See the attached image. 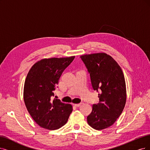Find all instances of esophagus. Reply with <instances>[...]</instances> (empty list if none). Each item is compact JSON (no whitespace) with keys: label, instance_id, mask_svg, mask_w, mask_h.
<instances>
[{"label":"esophagus","instance_id":"obj_1","mask_svg":"<svg viewBox=\"0 0 150 150\" xmlns=\"http://www.w3.org/2000/svg\"><path fill=\"white\" fill-rule=\"evenodd\" d=\"M82 104V103H79V104H75L74 106H76V107H80L81 105Z\"/></svg>","mask_w":150,"mask_h":150}]
</instances>
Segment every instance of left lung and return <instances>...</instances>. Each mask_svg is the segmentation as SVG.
Here are the masks:
<instances>
[{
  "label": "left lung",
  "mask_w": 150,
  "mask_h": 150,
  "mask_svg": "<svg viewBox=\"0 0 150 150\" xmlns=\"http://www.w3.org/2000/svg\"><path fill=\"white\" fill-rule=\"evenodd\" d=\"M90 73L93 89L101 90L99 103L93 104L87 117L88 124L101 130L112 125L122 112L126 103L127 91L124 75L117 62L104 53L80 56Z\"/></svg>",
  "instance_id": "obj_1"
}]
</instances>
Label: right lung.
<instances>
[{
    "instance_id": "1",
    "label": "right lung",
    "mask_w": 150,
    "mask_h": 150,
    "mask_svg": "<svg viewBox=\"0 0 150 150\" xmlns=\"http://www.w3.org/2000/svg\"><path fill=\"white\" fill-rule=\"evenodd\" d=\"M75 56L42 59L33 65L24 84L23 99L28 111L42 128L56 130L67 122L73 107L59 99L52 101L53 91L64 70Z\"/></svg>"
}]
</instances>
